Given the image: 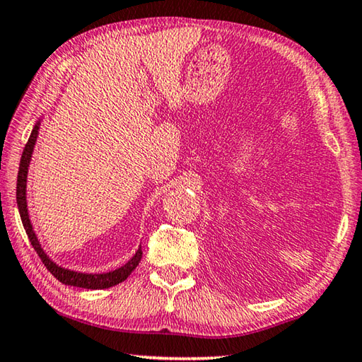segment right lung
I'll return each mask as SVG.
<instances>
[{"instance_id": "1", "label": "right lung", "mask_w": 362, "mask_h": 362, "mask_svg": "<svg viewBox=\"0 0 362 362\" xmlns=\"http://www.w3.org/2000/svg\"><path fill=\"white\" fill-rule=\"evenodd\" d=\"M40 124L41 121H38L33 126V131L30 134L25 148H23L22 158H21V166H19V175H17V189H16L17 207H19L23 228L27 231L30 243H32L36 254L40 255L41 262L45 263V267L54 274V278H57L62 284L73 286V287H83V289H108V287L122 283V281L127 279V276H129V274L139 265L140 259H142V247L137 249V252L134 254L132 259L127 262L126 265H122L108 273H81V272H75V269L59 267L56 262L49 259V255L45 252V249L41 247L38 238H36V233L33 231L32 222H30L28 207H27V175H28V168H30V161H32L36 139H38V134H40Z\"/></svg>"}]
</instances>
